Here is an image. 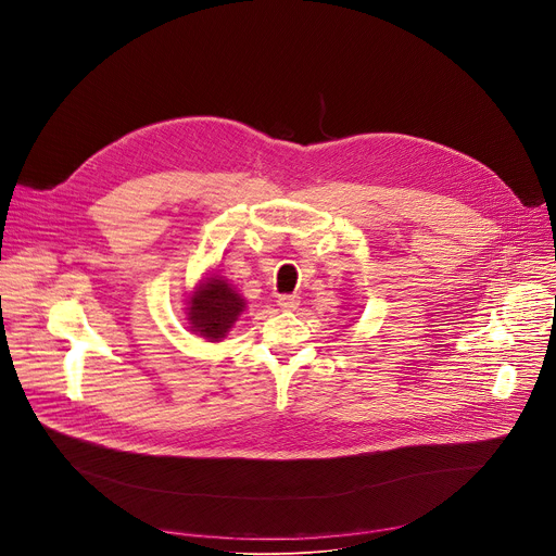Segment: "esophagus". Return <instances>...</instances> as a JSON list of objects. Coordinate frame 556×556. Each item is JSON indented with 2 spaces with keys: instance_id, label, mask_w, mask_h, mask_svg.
Instances as JSON below:
<instances>
[{
  "instance_id": "obj_1",
  "label": "esophagus",
  "mask_w": 556,
  "mask_h": 556,
  "mask_svg": "<svg viewBox=\"0 0 556 556\" xmlns=\"http://www.w3.org/2000/svg\"><path fill=\"white\" fill-rule=\"evenodd\" d=\"M299 303H301V299H299L296 294H281V296L277 299V305H279L281 309H296Z\"/></svg>"
}]
</instances>
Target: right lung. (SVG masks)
Instances as JSON below:
<instances>
[{
	"label": "right lung",
	"instance_id": "obj_1",
	"mask_svg": "<svg viewBox=\"0 0 556 556\" xmlns=\"http://www.w3.org/2000/svg\"><path fill=\"white\" fill-rule=\"evenodd\" d=\"M244 309L247 299L228 283L226 277L211 273L208 277H202L191 292H187L185 321L193 334L217 343L230 332Z\"/></svg>",
	"mask_w": 556,
	"mask_h": 556
}]
</instances>
